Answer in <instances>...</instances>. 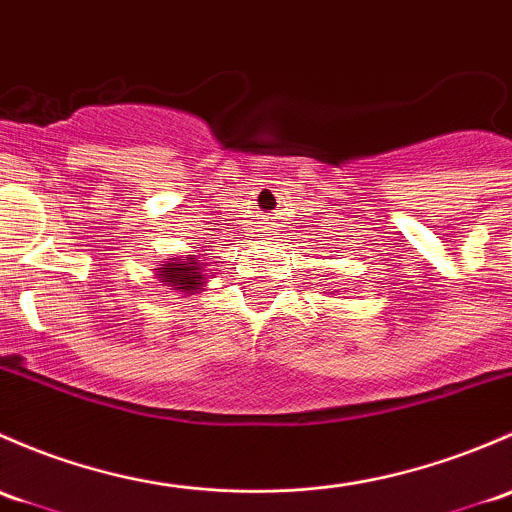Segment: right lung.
<instances>
[{"mask_svg": "<svg viewBox=\"0 0 512 512\" xmlns=\"http://www.w3.org/2000/svg\"><path fill=\"white\" fill-rule=\"evenodd\" d=\"M157 276L167 286H175V291L192 293L199 291L204 276L202 266L197 263V258H177V261L165 263V268H157Z\"/></svg>", "mask_w": 512, "mask_h": 512, "instance_id": "1", "label": "right lung"}]
</instances>
